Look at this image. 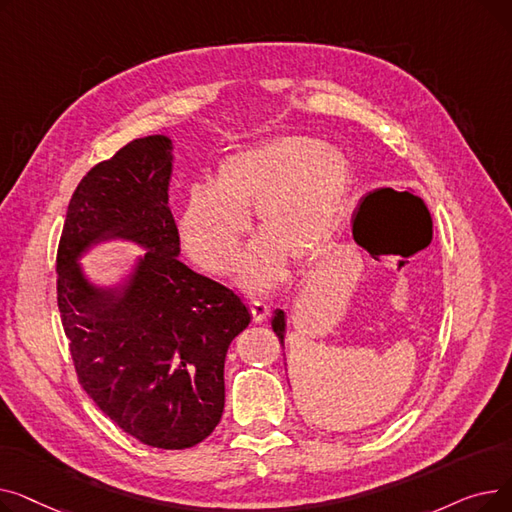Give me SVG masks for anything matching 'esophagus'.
<instances>
[{
  "label": "esophagus",
  "mask_w": 512,
  "mask_h": 512,
  "mask_svg": "<svg viewBox=\"0 0 512 512\" xmlns=\"http://www.w3.org/2000/svg\"><path fill=\"white\" fill-rule=\"evenodd\" d=\"M249 313H251V319L253 324H261V321L270 315V305H265L263 301H253L251 307H249Z\"/></svg>",
  "instance_id": "34e87169"
}]
</instances>
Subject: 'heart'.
<instances>
[{"label":"heart","mask_w":512,"mask_h":512,"mask_svg":"<svg viewBox=\"0 0 512 512\" xmlns=\"http://www.w3.org/2000/svg\"><path fill=\"white\" fill-rule=\"evenodd\" d=\"M353 172L348 159L307 137H280L222 159L211 186L186 191L178 230L186 253L215 276H228L255 211L257 236L242 255L238 282L270 290L288 257L313 261L340 220Z\"/></svg>","instance_id":"b5f03b06"}]
</instances>
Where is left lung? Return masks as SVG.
<instances>
[{"mask_svg": "<svg viewBox=\"0 0 512 512\" xmlns=\"http://www.w3.org/2000/svg\"><path fill=\"white\" fill-rule=\"evenodd\" d=\"M272 328H274V332H276V336H278V340H280V344L284 346V332H286V321H284V313L278 309L276 313H274V319H272Z\"/></svg>", "mask_w": 512, "mask_h": 512, "instance_id": "8db88e82", "label": "left lung"}]
</instances>
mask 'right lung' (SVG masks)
<instances>
[{"mask_svg":"<svg viewBox=\"0 0 512 512\" xmlns=\"http://www.w3.org/2000/svg\"><path fill=\"white\" fill-rule=\"evenodd\" d=\"M170 174L172 141L153 134L83 176L60 236L56 290L80 388L128 436L182 450L220 423L224 359L251 315L238 294L176 257ZM105 235L150 249L124 295L99 293L77 272L75 257Z\"/></svg>","mask_w":512,"mask_h":512,"instance_id":"add662e5","label":"right lung"}]
</instances>
